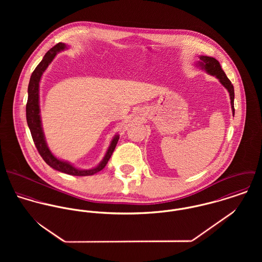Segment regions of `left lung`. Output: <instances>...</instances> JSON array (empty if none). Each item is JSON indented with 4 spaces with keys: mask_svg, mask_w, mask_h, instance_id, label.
Instances as JSON below:
<instances>
[{
    "mask_svg": "<svg viewBox=\"0 0 262 262\" xmlns=\"http://www.w3.org/2000/svg\"><path fill=\"white\" fill-rule=\"evenodd\" d=\"M200 62L199 64L202 67V69H205L207 73L210 75H215L220 82L224 85L225 88L228 90L230 94V99H231V106H232V111L233 114H235V109H234V86L230 79L227 77V75L223 72L219 61L215 59L214 57H209V56H200Z\"/></svg>",
    "mask_w": 262,
    "mask_h": 262,
    "instance_id": "obj_1",
    "label": "left lung"
}]
</instances>
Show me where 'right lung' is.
Instances as JSON below:
<instances>
[{
	"instance_id": "right-lung-1",
	"label": "right lung",
	"mask_w": 262,
	"mask_h": 262,
	"mask_svg": "<svg viewBox=\"0 0 262 262\" xmlns=\"http://www.w3.org/2000/svg\"><path fill=\"white\" fill-rule=\"evenodd\" d=\"M66 47H67V45L63 43H57L56 45H54L51 49H49L46 52V54L44 55L41 62L38 64L36 69L34 70V72L32 73L31 77H30V81H29V85H28V100H27V104H26L27 124L30 129L34 144L37 148L39 154L41 155L43 160L49 166H51L52 168H54L58 171H61V172H64V173L71 174V176H77V177L93 176V174L99 172L100 170H102L107 165L110 157L112 156L115 147L118 143V140H119L118 135H116L113 138L111 145L107 151L103 161L97 167H95L93 169L81 170V169L75 168V166H73L72 164H70L66 161H61V160L57 159L55 156L52 155V153L50 152V150L48 149V147L46 145L43 131L41 128V121H40V115H39V81H40V78H41V75L43 74V72L47 69L48 64L52 61V59L56 55V52L63 50Z\"/></svg>"
}]
</instances>
